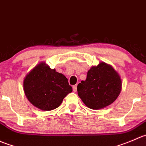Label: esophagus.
I'll use <instances>...</instances> for the list:
<instances>
[{
  "instance_id": "34e87169",
  "label": "esophagus",
  "mask_w": 146,
  "mask_h": 146,
  "mask_svg": "<svg viewBox=\"0 0 146 146\" xmlns=\"http://www.w3.org/2000/svg\"><path fill=\"white\" fill-rule=\"evenodd\" d=\"M72 89H73L74 92H76V90H77V86H76V85H74V86H72Z\"/></svg>"
}]
</instances>
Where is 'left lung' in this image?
I'll return each mask as SVG.
<instances>
[{
    "label": "left lung",
    "mask_w": 146,
    "mask_h": 146,
    "mask_svg": "<svg viewBox=\"0 0 146 146\" xmlns=\"http://www.w3.org/2000/svg\"><path fill=\"white\" fill-rule=\"evenodd\" d=\"M119 74L111 65L99 63L88 71L86 79L77 85L78 96L91 109H102L115 102L121 91Z\"/></svg>",
    "instance_id": "8db88e82"
}]
</instances>
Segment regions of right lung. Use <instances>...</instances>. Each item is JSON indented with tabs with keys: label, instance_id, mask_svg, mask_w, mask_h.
<instances>
[{
	"label": "right lung",
	"instance_id": "1",
	"mask_svg": "<svg viewBox=\"0 0 146 146\" xmlns=\"http://www.w3.org/2000/svg\"><path fill=\"white\" fill-rule=\"evenodd\" d=\"M25 94L29 102L42 111L56 109L64 98L72 92L64 74L41 62L26 74L23 81Z\"/></svg>",
	"mask_w": 146,
	"mask_h": 146
}]
</instances>
